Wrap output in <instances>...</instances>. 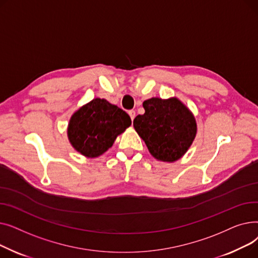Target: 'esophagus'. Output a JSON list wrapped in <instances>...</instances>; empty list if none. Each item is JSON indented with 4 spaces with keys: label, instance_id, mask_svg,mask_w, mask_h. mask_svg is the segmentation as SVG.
<instances>
[{
    "label": "esophagus",
    "instance_id": "1",
    "mask_svg": "<svg viewBox=\"0 0 258 258\" xmlns=\"http://www.w3.org/2000/svg\"><path fill=\"white\" fill-rule=\"evenodd\" d=\"M128 115H130V117H131V119L133 121L135 119V116H136V112H135L134 110H131V111H128Z\"/></svg>",
    "mask_w": 258,
    "mask_h": 258
}]
</instances>
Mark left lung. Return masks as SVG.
I'll list each match as a JSON object with an SVG mask.
<instances>
[{
	"mask_svg": "<svg viewBox=\"0 0 258 258\" xmlns=\"http://www.w3.org/2000/svg\"><path fill=\"white\" fill-rule=\"evenodd\" d=\"M143 107L145 113L134 119V127L148 151L164 162L180 159L197 134L192 114L177 98H151L143 102Z\"/></svg>",
	"mask_w": 258,
	"mask_h": 258,
	"instance_id": "left-lung-1",
	"label": "left lung"
}]
</instances>
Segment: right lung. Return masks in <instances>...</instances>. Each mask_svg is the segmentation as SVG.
I'll return each instance as SVG.
<instances>
[{
	"label": "right lung",
	"instance_id": "obj_1",
	"mask_svg": "<svg viewBox=\"0 0 258 258\" xmlns=\"http://www.w3.org/2000/svg\"><path fill=\"white\" fill-rule=\"evenodd\" d=\"M131 124V117L122 108L96 98L72 116L68 137L77 152L95 158L106 152Z\"/></svg>",
	"mask_w": 258,
	"mask_h": 258
}]
</instances>
